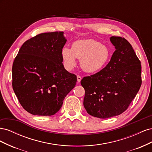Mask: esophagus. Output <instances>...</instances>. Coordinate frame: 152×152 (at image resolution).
<instances>
[{
    "label": "esophagus",
    "instance_id": "1",
    "mask_svg": "<svg viewBox=\"0 0 152 152\" xmlns=\"http://www.w3.org/2000/svg\"><path fill=\"white\" fill-rule=\"evenodd\" d=\"M77 83H79V82L81 81L82 80V77L80 76V75H77Z\"/></svg>",
    "mask_w": 152,
    "mask_h": 152
}]
</instances>
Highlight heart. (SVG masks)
Instances as JSON below:
<instances>
[{"instance_id": "b5f03b06", "label": "heart", "mask_w": 152, "mask_h": 152, "mask_svg": "<svg viewBox=\"0 0 152 152\" xmlns=\"http://www.w3.org/2000/svg\"><path fill=\"white\" fill-rule=\"evenodd\" d=\"M111 53L109 48L98 40L81 39L75 41L72 48H63L61 57L64 66L70 70L76 65V58L80 59V66L87 73H96L107 65Z\"/></svg>"}]
</instances>
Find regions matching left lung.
Masks as SVG:
<instances>
[{"label":"left lung","instance_id":"left-lung-1","mask_svg":"<svg viewBox=\"0 0 152 152\" xmlns=\"http://www.w3.org/2000/svg\"><path fill=\"white\" fill-rule=\"evenodd\" d=\"M115 48L111 59L102 70L84 77V107L91 115L107 118L118 115L135 98L141 85V65L128 41L111 37Z\"/></svg>","mask_w":152,"mask_h":152}]
</instances>
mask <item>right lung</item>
I'll return each mask as SVG.
<instances>
[{"instance_id": "1", "label": "right lung", "mask_w": 152, "mask_h": 152, "mask_svg": "<svg viewBox=\"0 0 152 152\" xmlns=\"http://www.w3.org/2000/svg\"><path fill=\"white\" fill-rule=\"evenodd\" d=\"M63 31L42 33L26 40L12 64V88L21 105L35 115L50 116L62 107L77 76L63 65Z\"/></svg>"}]
</instances>
